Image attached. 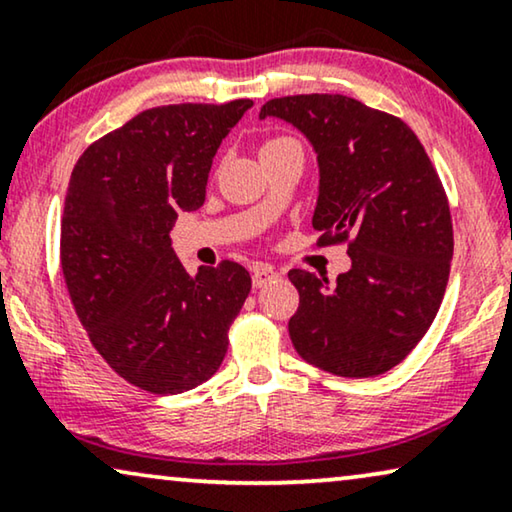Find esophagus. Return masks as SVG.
I'll return each instance as SVG.
<instances>
[{
	"label": "esophagus",
	"instance_id": "esophagus-1",
	"mask_svg": "<svg viewBox=\"0 0 512 512\" xmlns=\"http://www.w3.org/2000/svg\"><path fill=\"white\" fill-rule=\"evenodd\" d=\"M278 278V271L273 269L271 264H257L255 269H253V285L255 287H264V285H269V283H273V280Z\"/></svg>",
	"mask_w": 512,
	"mask_h": 512
}]
</instances>
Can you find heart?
<instances>
[{"label": "heart", "mask_w": 512, "mask_h": 512, "mask_svg": "<svg viewBox=\"0 0 512 512\" xmlns=\"http://www.w3.org/2000/svg\"><path fill=\"white\" fill-rule=\"evenodd\" d=\"M283 143H292V139H285V136H283V139H271V141L264 143L262 150L264 148H273V146H283Z\"/></svg>", "instance_id": "heart-1"}]
</instances>
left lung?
<instances>
[{"mask_svg": "<svg viewBox=\"0 0 512 512\" xmlns=\"http://www.w3.org/2000/svg\"><path fill=\"white\" fill-rule=\"evenodd\" d=\"M259 118L297 127L318 155L320 246L350 239V269L334 285L287 273L299 290L287 325L294 350L334 376H380L427 334L448 285L452 220L441 178L406 122L357 99L280 97Z\"/></svg>", "mask_w": 512, "mask_h": 512, "instance_id": "left-lung-1", "label": "left lung"}]
</instances>
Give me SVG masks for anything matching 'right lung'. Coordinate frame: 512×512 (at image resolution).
<instances>
[{
    "label": "right lung",
    "mask_w": 512,
    "mask_h": 512,
    "mask_svg": "<svg viewBox=\"0 0 512 512\" xmlns=\"http://www.w3.org/2000/svg\"><path fill=\"white\" fill-rule=\"evenodd\" d=\"M250 106L148 109L92 143L71 171L60 239L71 304L99 355L146 392L178 394L211 378L253 285L236 262L192 276L171 248L178 213L204 204L213 157Z\"/></svg>",
    "instance_id": "right-lung-1"
}]
</instances>
